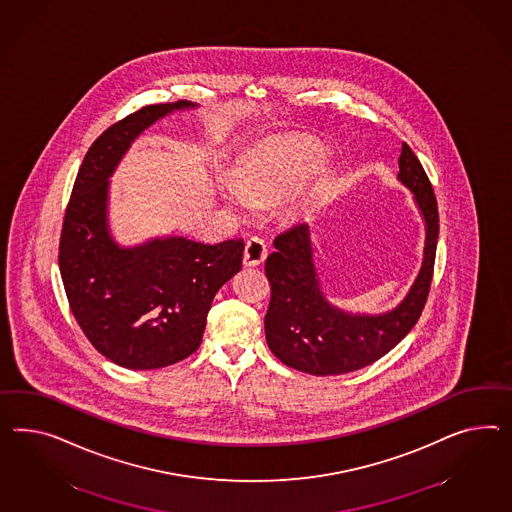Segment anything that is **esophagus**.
Listing matches in <instances>:
<instances>
[{"label":"esophagus","mask_w":512,"mask_h":512,"mask_svg":"<svg viewBox=\"0 0 512 512\" xmlns=\"http://www.w3.org/2000/svg\"><path fill=\"white\" fill-rule=\"evenodd\" d=\"M268 251H266V244L263 238L259 236H251L246 242V249H244V264L246 266H259L264 263Z\"/></svg>","instance_id":"1"}]
</instances>
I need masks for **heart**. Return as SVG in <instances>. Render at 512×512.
<instances>
[{"mask_svg": "<svg viewBox=\"0 0 512 512\" xmlns=\"http://www.w3.org/2000/svg\"><path fill=\"white\" fill-rule=\"evenodd\" d=\"M317 152L304 147L253 158L236 167L231 184H223V199L235 208L246 207V199L277 197L289 192L315 162ZM296 203V199H294Z\"/></svg>", "mask_w": 512, "mask_h": 512, "instance_id": "obj_1", "label": "heart"}]
</instances>
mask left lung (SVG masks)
Listing matches in <instances>:
<instances>
[{"instance_id":"8db88e82","label":"left lung","mask_w":512,"mask_h":512,"mask_svg":"<svg viewBox=\"0 0 512 512\" xmlns=\"http://www.w3.org/2000/svg\"><path fill=\"white\" fill-rule=\"evenodd\" d=\"M399 169V180L414 192L427 223V242L414 287L393 311L350 315L333 307L318 285L307 223L276 236V251L264 264L272 289L264 333L272 354L287 367L315 376L358 371L399 345L421 317L434 274L440 216L429 177L408 143H402Z\"/></svg>"}]
</instances>
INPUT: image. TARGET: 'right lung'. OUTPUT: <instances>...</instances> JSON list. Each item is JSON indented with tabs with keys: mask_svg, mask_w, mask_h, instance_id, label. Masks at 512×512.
<instances>
[{
	"mask_svg": "<svg viewBox=\"0 0 512 512\" xmlns=\"http://www.w3.org/2000/svg\"><path fill=\"white\" fill-rule=\"evenodd\" d=\"M194 106L152 104L104 130L83 158L65 212L59 270L70 311L89 343L125 369L192 356L216 292L242 268V238L212 246L169 236L119 248L108 231V179L130 143L160 117Z\"/></svg>",
	"mask_w": 512,
	"mask_h": 512,
	"instance_id": "1",
	"label": "right lung"
}]
</instances>
